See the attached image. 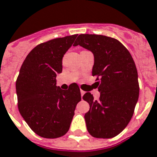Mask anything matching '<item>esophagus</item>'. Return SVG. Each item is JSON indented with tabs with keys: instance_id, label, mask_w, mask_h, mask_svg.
<instances>
[{
	"instance_id": "obj_1",
	"label": "esophagus",
	"mask_w": 157,
	"mask_h": 157,
	"mask_svg": "<svg viewBox=\"0 0 157 157\" xmlns=\"http://www.w3.org/2000/svg\"><path fill=\"white\" fill-rule=\"evenodd\" d=\"M80 93H81V96H82H82H83V95H84V94H85V91H82V90H81V91H80Z\"/></svg>"
}]
</instances>
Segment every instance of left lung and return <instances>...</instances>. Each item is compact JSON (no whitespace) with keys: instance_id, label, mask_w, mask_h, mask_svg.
Instances as JSON below:
<instances>
[{"instance_id":"left-lung-1","label":"left lung","mask_w":157,"mask_h":157,"mask_svg":"<svg viewBox=\"0 0 157 157\" xmlns=\"http://www.w3.org/2000/svg\"><path fill=\"white\" fill-rule=\"evenodd\" d=\"M77 45L93 53L92 75L100 77V100H94L90 92L82 97L90 105L84 116L87 131L99 139L115 137L130 122L139 99L135 61L126 48L111 37L82 34L74 46Z\"/></svg>"}]
</instances>
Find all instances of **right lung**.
<instances>
[{
	"label": "right lung",
	"mask_w": 157,
	"mask_h": 157,
	"mask_svg": "<svg viewBox=\"0 0 157 157\" xmlns=\"http://www.w3.org/2000/svg\"><path fill=\"white\" fill-rule=\"evenodd\" d=\"M78 35L40 44L29 52L16 81L20 114L34 132L55 139L66 135L81 100L76 83L68 90L57 86V74L62 71V57Z\"/></svg>",
	"instance_id": "obj_1"
}]
</instances>
